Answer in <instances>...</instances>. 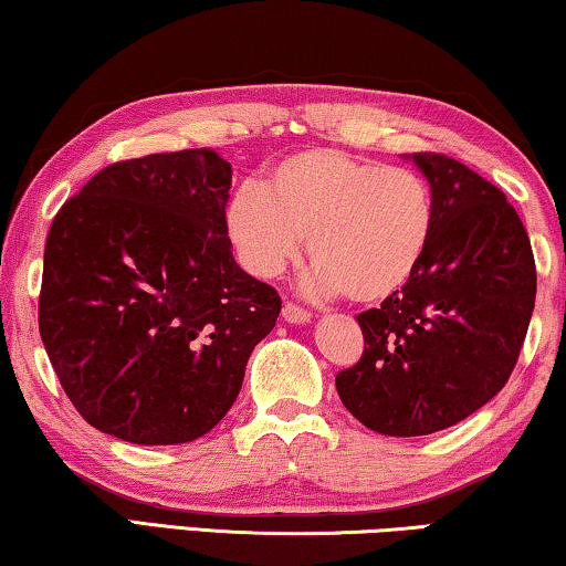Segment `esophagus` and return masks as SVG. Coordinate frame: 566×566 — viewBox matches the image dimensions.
I'll return each instance as SVG.
<instances>
[{"label":"esophagus","instance_id":"esophagus-1","mask_svg":"<svg viewBox=\"0 0 566 566\" xmlns=\"http://www.w3.org/2000/svg\"><path fill=\"white\" fill-rule=\"evenodd\" d=\"M283 322L306 324V322H311V311L296 306V303H285V306H283Z\"/></svg>","mask_w":566,"mask_h":566}]
</instances>
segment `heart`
Returning a JSON list of instances; mask_svg holds the SVG:
<instances>
[{"label":"heart","mask_w":566,"mask_h":566,"mask_svg":"<svg viewBox=\"0 0 566 566\" xmlns=\"http://www.w3.org/2000/svg\"><path fill=\"white\" fill-rule=\"evenodd\" d=\"M437 201L419 170L334 147L275 163L268 184H244L227 203V234L244 268L275 277L308 237V289L357 303L398 293L431 244Z\"/></svg>","instance_id":"obj_1"}]
</instances>
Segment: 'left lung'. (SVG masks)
<instances>
[{
	"instance_id": "obj_1",
	"label": "left lung",
	"mask_w": 566,
	"mask_h": 566,
	"mask_svg": "<svg viewBox=\"0 0 566 566\" xmlns=\"http://www.w3.org/2000/svg\"><path fill=\"white\" fill-rule=\"evenodd\" d=\"M433 191L437 222L416 275L357 316L359 363L337 375L347 411L385 437L449 429L501 392L536 301L534 252L505 193L460 160L403 155Z\"/></svg>"
}]
</instances>
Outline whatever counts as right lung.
<instances>
[{"mask_svg":"<svg viewBox=\"0 0 566 566\" xmlns=\"http://www.w3.org/2000/svg\"><path fill=\"white\" fill-rule=\"evenodd\" d=\"M229 186L214 150L145 155L99 170L55 214L40 337L94 429L186 444L232 408L281 296L237 265Z\"/></svg>","mask_w":566,"mask_h":566,"instance_id":"1","label":"right lung"}]
</instances>
